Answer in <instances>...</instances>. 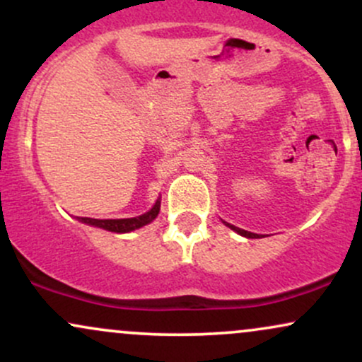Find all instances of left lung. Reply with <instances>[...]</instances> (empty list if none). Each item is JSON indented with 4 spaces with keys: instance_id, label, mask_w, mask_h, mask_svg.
I'll use <instances>...</instances> for the list:
<instances>
[{
    "instance_id": "left-lung-1",
    "label": "left lung",
    "mask_w": 362,
    "mask_h": 362,
    "mask_svg": "<svg viewBox=\"0 0 362 362\" xmlns=\"http://www.w3.org/2000/svg\"><path fill=\"white\" fill-rule=\"evenodd\" d=\"M226 224V226H230L231 230H235L236 233L238 235H242V236H247V238H259V235H255V233H250V231H245V230H242V228H236V226H233V224H230V223H224Z\"/></svg>"
}]
</instances>
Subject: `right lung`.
<instances>
[{"mask_svg": "<svg viewBox=\"0 0 362 362\" xmlns=\"http://www.w3.org/2000/svg\"><path fill=\"white\" fill-rule=\"evenodd\" d=\"M160 213V201L148 211V213L138 216V218H126V219H93V218H78L80 221L91 224V226L103 228L107 231H114V233H127V231L138 230L144 224L151 223Z\"/></svg>", "mask_w": 362, "mask_h": 362, "instance_id": "right-lung-1", "label": "right lung"}]
</instances>
